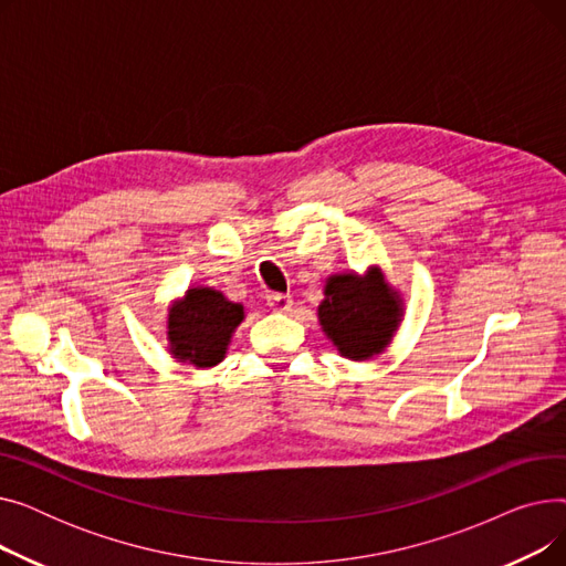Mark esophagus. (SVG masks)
Masks as SVG:
<instances>
[{
    "instance_id": "34e87169",
    "label": "esophagus",
    "mask_w": 566,
    "mask_h": 566,
    "mask_svg": "<svg viewBox=\"0 0 566 566\" xmlns=\"http://www.w3.org/2000/svg\"><path fill=\"white\" fill-rule=\"evenodd\" d=\"M265 301L275 312H289L291 305H293V298L289 293H268Z\"/></svg>"
}]
</instances>
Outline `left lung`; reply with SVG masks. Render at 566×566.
Returning <instances> with one entry per match:
<instances>
[{
	"instance_id": "left-lung-1",
	"label": "left lung",
	"mask_w": 566,
	"mask_h": 566,
	"mask_svg": "<svg viewBox=\"0 0 566 566\" xmlns=\"http://www.w3.org/2000/svg\"><path fill=\"white\" fill-rule=\"evenodd\" d=\"M323 293L318 323L344 358L369 360L392 342L403 305L378 265H371L367 275H331Z\"/></svg>"
}]
</instances>
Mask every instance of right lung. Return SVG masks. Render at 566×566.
<instances>
[{"label":"right lung","instance_id":"obj_1","mask_svg":"<svg viewBox=\"0 0 566 566\" xmlns=\"http://www.w3.org/2000/svg\"><path fill=\"white\" fill-rule=\"evenodd\" d=\"M245 310L231 303L222 291L211 286H192L167 314L169 353L178 363L197 369L216 367L224 360L233 331L243 323Z\"/></svg>","mask_w":566,"mask_h":566}]
</instances>
